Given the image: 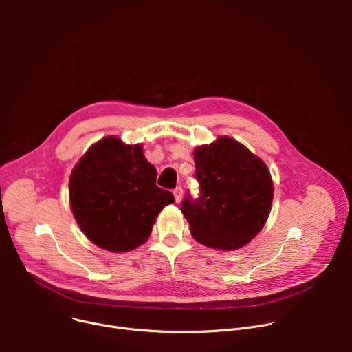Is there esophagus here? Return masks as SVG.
<instances>
[{
    "instance_id": "obj_1",
    "label": "esophagus",
    "mask_w": 352,
    "mask_h": 352,
    "mask_svg": "<svg viewBox=\"0 0 352 352\" xmlns=\"http://www.w3.org/2000/svg\"><path fill=\"white\" fill-rule=\"evenodd\" d=\"M173 194H174V197H175V201H177V204H179L181 202V199H182V188L181 187H177L174 191H173Z\"/></svg>"
}]
</instances>
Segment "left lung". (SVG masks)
I'll use <instances>...</instances> for the list:
<instances>
[{"mask_svg": "<svg viewBox=\"0 0 352 352\" xmlns=\"http://www.w3.org/2000/svg\"><path fill=\"white\" fill-rule=\"evenodd\" d=\"M199 197L188 194L181 211L195 241L217 250H238L265 226L274 184L265 162L230 137L194 150Z\"/></svg>", "mask_w": 352, "mask_h": 352, "instance_id": "obj_1", "label": "left lung"}]
</instances>
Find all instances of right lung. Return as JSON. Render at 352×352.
<instances>
[{
	"label": "right lung",
	"mask_w": 352,
	"mask_h": 352,
	"mask_svg": "<svg viewBox=\"0 0 352 352\" xmlns=\"http://www.w3.org/2000/svg\"><path fill=\"white\" fill-rule=\"evenodd\" d=\"M155 181L157 170L141 144L105 137L89 146L71 173L74 218L92 244L113 252L133 251L150 236L161 210L175 202Z\"/></svg>",
	"instance_id": "add662e5"
}]
</instances>
